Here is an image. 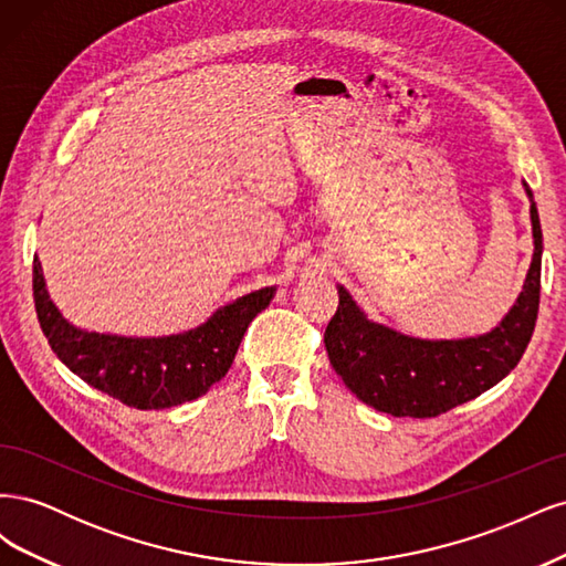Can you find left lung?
<instances>
[{"mask_svg": "<svg viewBox=\"0 0 566 566\" xmlns=\"http://www.w3.org/2000/svg\"><path fill=\"white\" fill-rule=\"evenodd\" d=\"M531 202L534 256L512 310L493 331L460 339H422L370 321L345 287L325 328V352L356 399L394 418H437L465 403L520 364L534 333L541 300L543 233L534 193Z\"/></svg>", "mask_w": 566, "mask_h": 566, "instance_id": "8db88e82", "label": "left lung"}]
</instances>
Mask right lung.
Instances as JSON below:
<instances>
[{
	"label": "right lung",
	"mask_w": 566,
	"mask_h": 566,
	"mask_svg": "<svg viewBox=\"0 0 566 566\" xmlns=\"http://www.w3.org/2000/svg\"><path fill=\"white\" fill-rule=\"evenodd\" d=\"M32 295L42 333L67 368L132 408L160 410L193 401L224 378L250 321L266 310L276 287L254 290L221 306L198 328L167 337H125L75 328L51 302L38 256L32 262Z\"/></svg>",
	"instance_id": "right-lung-1"
}]
</instances>
